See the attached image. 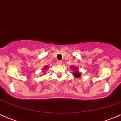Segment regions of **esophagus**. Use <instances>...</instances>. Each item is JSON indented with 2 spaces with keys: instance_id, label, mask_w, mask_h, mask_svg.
<instances>
[{
  "instance_id": "34e87169",
  "label": "esophagus",
  "mask_w": 121,
  "mask_h": 121,
  "mask_svg": "<svg viewBox=\"0 0 121 121\" xmlns=\"http://www.w3.org/2000/svg\"><path fill=\"white\" fill-rule=\"evenodd\" d=\"M57 64H58V65H61L62 64V61H60V60H58L57 61Z\"/></svg>"
}]
</instances>
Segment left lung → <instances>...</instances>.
Returning a JSON list of instances; mask_svg holds the SVG:
<instances>
[{"label": "left lung", "instance_id": "left-lung-1", "mask_svg": "<svg viewBox=\"0 0 121 121\" xmlns=\"http://www.w3.org/2000/svg\"><path fill=\"white\" fill-rule=\"evenodd\" d=\"M73 68V69L72 70H73L75 69V71H74L73 72V75L75 76V78H79V77H80V73L78 71H77L76 69H76V68H74V67H72Z\"/></svg>", "mask_w": 121, "mask_h": 121}]
</instances>
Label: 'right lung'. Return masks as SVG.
Here are the masks:
<instances>
[{"label": "right lung", "mask_w": 121, "mask_h": 121, "mask_svg": "<svg viewBox=\"0 0 121 121\" xmlns=\"http://www.w3.org/2000/svg\"><path fill=\"white\" fill-rule=\"evenodd\" d=\"M46 68H48V67H45V69H46Z\"/></svg>", "instance_id": "right-lung-1"}]
</instances>
